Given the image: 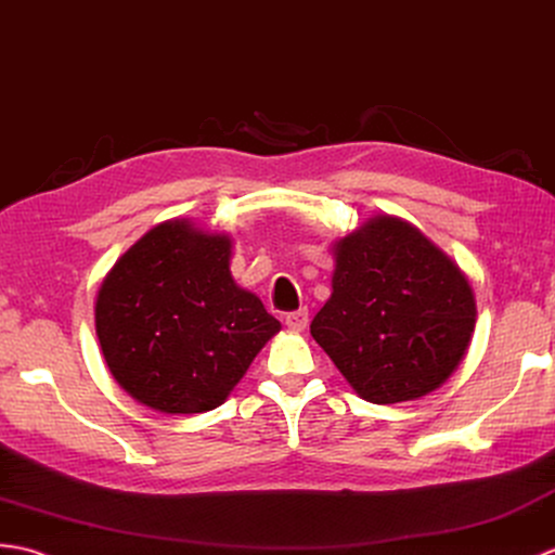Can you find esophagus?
Masks as SVG:
<instances>
[{
  "mask_svg": "<svg viewBox=\"0 0 555 555\" xmlns=\"http://www.w3.org/2000/svg\"><path fill=\"white\" fill-rule=\"evenodd\" d=\"M285 325L294 332H301L306 325H309V311L299 309V311H292L285 315Z\"/></svg>",
  "mask_w": 555,
  "mask_h": 555,
  "instance_id": "34e87169",
  "label": "esophagus"
}]
</instances>
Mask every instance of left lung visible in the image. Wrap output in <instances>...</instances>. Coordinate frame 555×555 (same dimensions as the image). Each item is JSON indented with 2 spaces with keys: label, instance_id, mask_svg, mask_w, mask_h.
<instances>
[{
  "label": "left lung",
  "instance_id": "obj_1",
  "mask_svg": "<svg viewBox=\"0 0 555 555\" xmlns=\"http://www.w3.org/2000/svg\"><path fill=\"white\" fill-rule=\"evenodd\" d=\"M332 297L311 323L359 397H425L461 363L475 330L465 275L421 230L379 216L337 244Z\"/></svg>",
  "mask_w": 555,
  "mask_h": 555
}]
</instances>
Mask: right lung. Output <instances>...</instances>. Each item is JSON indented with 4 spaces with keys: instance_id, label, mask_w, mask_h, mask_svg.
Masks as SVG:
<instances>
[{
    "instance_id": "obj_1",
    "label": "right lung",
    "mask_w": 555,
    "mask_h": 555,
    "mask_svg": "<svg viewBox=\"0 0 555 555\" xmlns=\"http://www.w3.org/2000/svg\"><path fill=\"white\" fill-rule=\"evenodd\" d=\"M230 246L225 235L168 220L102 282L94 323L108 371L154 411H214L280 330L232 280Z\"/></svg>"
}]
</instances>
